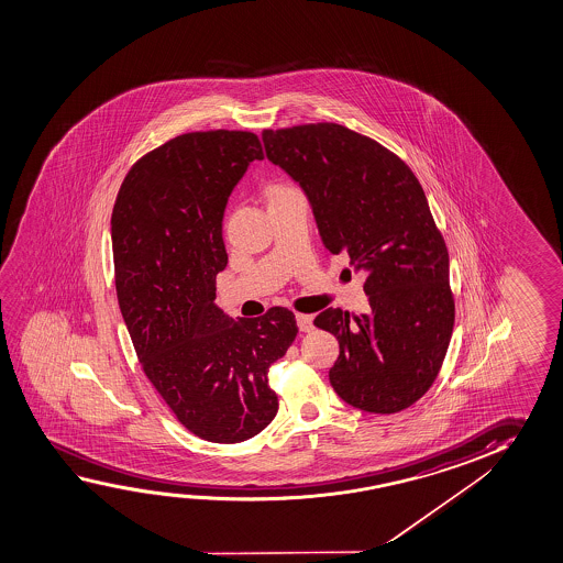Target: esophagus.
I'll list each match as a JSON object with an SVG mask.
<instances>
[{"label":"esophagus","mask_w":563,"mask_h":563,"mask_svg":"<svg viewBox=\"0 0 563 563\" xmlns=\"http://www.w3.org/2000/svg\"><path fill=\"white\" fill-rule=\"evenodd\" d=\"M295 319H297V327H299V331L311 332L312 329H314V327H312V314L297 312V314H295Z\"/></svg>","instance_id":"obj_1"}]
</instances>
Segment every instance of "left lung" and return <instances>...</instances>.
Here are the masks:
<instances>
[{
	"mask_svg": "<svg viewBox=\"0 0 563 563\" xmlns=\"http://www.w3.org/2000/svg\"><path fill=\"white\" fill-rule=\"evenodd\" d=\"M266 156L311 203L322 244L366 276L369 312L324 309L314 324L339 340L329 379L360 411L391 415L419 401L454 329L446 242L405 162L336 123L262 133Z\"/></svg>",
	"mask_w": 563,
	"mask_h": 563,
	"instance_id": "obj_1",
	"label": "left lung"
}]
</instances>
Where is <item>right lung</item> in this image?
Instances as JSON below:
<instances>
[{"mask_svg":"<svg viewBox=\"0 0 563 563\" xmlns=\"http://www.w3.org/2000/svg\"><path fill=\"white\" fill-rule=\"evenodd\" d=\"M262 158L254 133L181 134L134 164L111 214L117 299L144 374L189 432L217 444L274 420L268 369L297 336L286 307L232 319L214 305L224 207Z\"/></svg>","mask_w":563,"mask_h":563,"instance_id":"add662e5","label":"right lung"}]
</instances>
